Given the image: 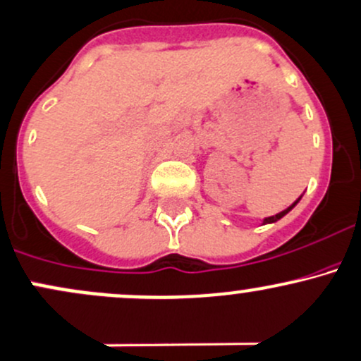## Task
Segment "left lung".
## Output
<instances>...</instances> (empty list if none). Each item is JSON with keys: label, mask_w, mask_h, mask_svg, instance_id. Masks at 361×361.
Masks as SVG:
<instances>
[{"label": "left lung", "mask_w": 361, "mask_h": 361, "mask_svg": "<svg viewBox=\"0 0 361 361\" xmlns=\"http://www.w3.org/2000/svg\"><path fill=\"white\" fill-rule=\"evenodd\" d=\"M300 199H302V197H300ZM300 199H298V200H296V202H293V204L290 205V207H288V209H284V211H283V212L276 214V216H271V217H265V219H264V223H262V224H271V223H276V221H279V219H281V217H284V216H286V214H288V212H290V211H291V209H293V207H295V205H296V204H298V202H300Z\"/></svg>", "instance_id": "8db88e82"}]
</instances>
